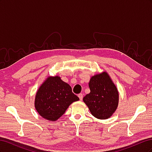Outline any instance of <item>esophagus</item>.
<instances>
[{
    "label": "esophagus",
    "mask_w": 152,
    "mask_h": 152,
    "mask_svg": "<svg viewBox=\"0 0 152 152\" xmlns=\"http://www.w3.org/2000/svg\"><path fill=\"white\" fill-rule=\"evenodd\" d=\"M78 96H79V98L80 100L82 101V98H83V94L80 93V94H78Z\"/></svg>",
    "instance_id": "obj_1"
}]
</instances>
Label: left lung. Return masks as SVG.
<instances>
[{"label":"left lung","mask_w":152,"mask_h":152,"mask_svg":"<svg viewBox=\"0 0 152 152\" xmlns=\"http://www.w3.org/2000/svg\"><path fill=\"white\" fill-rule=\"evenodd\" d=\"M90 93L83 98L93 115L101 120L109 118L118 104V91L107 72L91 77L89 82Z\"/></svg>","instance_id":"1"}]
</instances>
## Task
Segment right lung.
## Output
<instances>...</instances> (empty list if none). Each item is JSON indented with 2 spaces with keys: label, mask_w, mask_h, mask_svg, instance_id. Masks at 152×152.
Returning a JSON list of instances; mask_svg holds the SVG:
<instances>
[{
  "label": "right lung",
  "mask_w": 152,
  "mask_h": 152,
  "mask_svg": "<svg viewBox=\"0 0 152 152\" xmlns=\"http://www.w3.org/2000/svg\"><path fill=\"white\" fill-rule=\"evenodd\" d=\"M79 98L72 87L59 76L48 77L40 86L35 98V108L42 118L56 121L65 113L72 103Z\"/></svg>",
  "instance_id": "right-lung-1"
}]
</instances>
